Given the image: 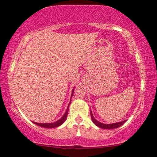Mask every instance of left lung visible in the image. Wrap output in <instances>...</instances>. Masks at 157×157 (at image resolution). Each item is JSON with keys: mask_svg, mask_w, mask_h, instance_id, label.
Returning <instances> with one entry per match:
<instances>
[{"mask_svg": "<svg viewBox=\"0 0 157 157\" xmlns=\"http://www.w3.org/2000/svg\"><path fill=\"white\" fill-rule=\"evenodd\" d=\"M90 114H91V118H92V122L95 124L96 125L98 126V127L100 128H104V129H114V128H117L118 127H120L122 125H123L124 123L126 122V121H121V122H118V123H110V124H105V123H102L101 122H99V121H97L94 117L92 112L90 111Z\"/></svg>", "mask_w": 157, "mask_h": 157, "instance_id": "1", "label": "left lung"}]
</instances>
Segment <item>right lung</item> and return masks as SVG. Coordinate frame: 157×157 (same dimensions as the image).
I'll list each match as a JSON object with an SVG mask.
<instances>
[{"label": "right lung", "mask_w": 157, "mask_h": 157, "mask_svg": "<svg viewBox=\"0 0 157 157\" xmlns=\"http://www.w3.org/2000/svg\"><path fill=\"white\" fill-rule=\"evenodd\" d=\"M74 89H75V87H74L73 89H72V94H71V98H72V94H73ZM71 101H70V103H69L68 106H67V109H66V111L65 112L64 115L63 116L61 117V118H60L59 119V120H58L57 121H56V122H53V123H36V122H34V121H32V123H34L35 125L40 126V127L46 128H56V127H58V126L61 125L62 124L65 122V120H66V118H67V113H68L69 106H70V104H71Z\"/></svg>", "instance_id": "1"}]
</instances>
